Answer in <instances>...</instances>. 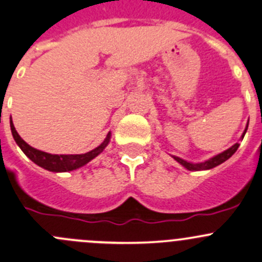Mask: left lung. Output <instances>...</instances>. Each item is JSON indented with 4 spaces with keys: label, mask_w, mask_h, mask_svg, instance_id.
<instances>
[{
    "label": "left lung",
    "mask_w": 262,
    "mask_h": 262,
    "mask_svg": "<svg viewBox=\"0 0 262 262\" xmlns=\"http://www.w3.org/2000/svg\"><path fill=\"white\" fill-rule=\"evenodd\" d=\"M247 127H249V123H247V126H246V128H245L244 134H242L241 139H244L245 134H246V131H247ZM238 146H239V144L237 142V144H234L233 146L230 147V149H227L226 151H223V152L218 154V155L213 156V158L208 159V160H206V161H203V163H189V161L183 160V159L178 158V156H172V158H174L175 160H177L178 163L180 164V165H183L185 169H188V170H190V171L208 170V169L215 168V166H218L220 164L225 163L226 160H228V159H230L231 156L233 155L234 152H236L237 149H238Z\"/></svg>",
    "instance_id": "left-lung-1"
}]
</instances>
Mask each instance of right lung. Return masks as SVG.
<instances>
[{
	"label": "right lung",
	"mask_w": 262,
	"mask_h": 262,
	"mask_svg": "<svg viewBox=\"0 0 262 262\" xmlns=\"http://www.w3.org/2000/svg\"><path fill=\"white\" fill-rule=\"evenodd\" d=\"M10 126L13 139H15L16 144L20 146V149L24 151V154H25L31 161H34L36 165L54 172L72 171L75 170V169L82 168L85 164L90 163L92 159L98 156L99 154L104 150V147L108 145L110 140H111V132H108V135H107V137L104 139V141L102 142L98 147L88 151V152L77 154V155H55V154H48L44 152V151L34 149V147L30 146L28 142L24 141L20 137V135L17 134V131H16L15 126H13L12 123V120H10Z\"/></svg>",
	"instance_id": "right-lung-1"
}]
</instances>
